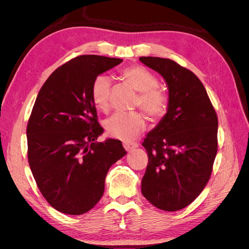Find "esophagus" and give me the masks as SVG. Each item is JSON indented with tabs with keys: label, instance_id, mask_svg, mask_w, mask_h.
Returning a JSON list of instances; mask_svg holds the SVG:
<instances>
[{
	"label": "esophagus",
	"instance_id": "esophagus-1",
	"mask_svg": "<svg viewBox=\"0 0 249 249\" xmlns=\"http://www.w3.org/2000/svg\"><path fill=\"white\" fill-rule=\"evenodd\" d=\"M138 146V143L136 142H124V147L127 152H131L134 148H136Z\"/></svg>",
	"mask_w": 249,
	"mask_h": 249
}]
</instances>
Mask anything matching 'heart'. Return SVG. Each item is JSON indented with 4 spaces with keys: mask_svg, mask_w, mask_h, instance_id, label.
Returning <instances> with one entry per match:
<instances>
[{
    "mask_svg": "<svg viewBox=\"0 0 249 249\" xmlns=\"http://www.w3.org/2000/svg\"><path fill=\"white\" fill-rule=\"evenodd\" d=\"M123 77L139 91L136 106L152 119L161 118L168 107V96L161 88L154 73L142 66H129L122 71ZM111 79L106 74L97 76L91 86V99L96 108L106 111L109 108ZM109 136L123 141H129L139 135L145 126V120L139 112H117L106 123Z\"/></svg>",
    "mask_w": 249,
    "mask_h": 249,
    "instance_id": "1",
    "label": "heart"
}]
</instances>
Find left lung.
Returning a JSON list of instances; mask_svg holds the SVG:
<instances>
[{
  "instance_id": "8db88e82",
  "label": "left lung",
  "mask_w": 249,
  "mask_h": 249,
  "mask_svg": "<svg viewBox=\"0 0 249 249\" xmlns=\"http://www.w3.org/2000/svg\"><path fill=\"white\" fill-rule=\"evenodd\" d=\"M159 72L169 90L168 110L142 142L148 163L141 192L163 211L182 210L208 184L217 154L218 118L205 86L173 60L140 57Z\"/></svg>"
}]
</instances>
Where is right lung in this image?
I'll return each instance as SVG.
<instances>
[{"label": "right lung", "mask_w": 249, "mask_h": 249, "mask_svg": "<svg viewBox=\"0 0 249 249\" xmlns=\"http://www.w3.org/2000/svg\"><path fill=\"white\" fill-rule=\"evenodd\" d=\"M123 59L82 55L59 66L44 82L27 125L28 161L42 196L57 211L81 215L104 194L109 168L126 152L122 141L95 142L91 86Z\"/></svg>", "instance_id": "1"}]
</instances>
